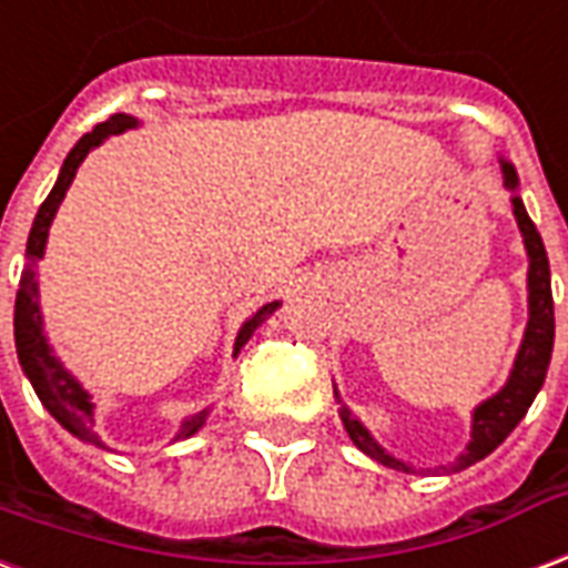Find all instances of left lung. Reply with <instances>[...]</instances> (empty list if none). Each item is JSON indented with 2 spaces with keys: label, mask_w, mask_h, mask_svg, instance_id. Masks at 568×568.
Instances as JSON below:
<instances>
[{
  "label": "left lung",
  "mask_w": 568,
  "mask_h": 568,
  "mask_svg": "<svg viewBox=\"0 0 568 568\" xmlns=\"http://www.w3.org/2000/svg\"><path fill=\"white\" fill-rule=\"evenodd\" d=\"M503 178H506V186H518V178H515V168L503 165ZM511 207H515V220L520 225V234H524V243H527V255H530V322H527V334H524V343H520L518 361H515V369H511V379L506 382V388L499 390L497 397H490L476 409L473 415V443L466 448V455H460L455 464L443 466V473H460L466 466H473L476 460L487 457L494 448H497L503 439H506L518 422L527 415L530 403L536 400L541 382H545V373H548V364H551V348H554V297H551V271H548V255H545V246H541V237L532 220L527 216V210L520 204V199H511ZM339 418H343V427L352 443L358 445L361 452L373 460H379L382 466H390V469H403V473H415L413 466L400 464L397 457H390L382 452L379 445L373 443V436L361 427V422L352 418L346 406L339 409Z\"/></svg>",
  "instance_id": "1"
}]
</instances>
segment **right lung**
Wrapping results in <instances>:
<instances>
[{"instance_id":"right-lung-1","label":"right lung","mask_w":568,"mask_h":568,"mask_svg":"<svg viewBox=\"0 0 568 568\" xmlns=\"http://www.w3.org/2000/svg\"><path fill=\"white\" fill-rule=\"evenodd\" d=\"M134 120L132 116H125V113H113L108 116L104 123L92 125V132H87L74 144L69 155H65V162H62L60 180H57V186L50 189V195L44 199V204L38 207V216L32 222V231H29V243H27V267L20 273V288H17V301H14V343H17V358H20V367L32 382V388H36L38 400L48 406V413L57 418V422L71 430L74 436H81L83 443L92 445H102L99 443V436L92 434V403L90 394L78 385V382L71 379L65 367H62L57 355L50 352L48 339L41 334V313H38V283H36V262L44 255V243H48V229L50 222H53V213L60 207V201L65 199V189L71 186V180L78 174V165H81L87 153H90L92 146H99L108 138V134H120L125 129H132ZM276 304H264L255 316L241 327V334H237V346H234V355L241 352V346L246 339L252 337V331L262 325L264 318L271 316ZM204 415L199 413L192 415L183 422L180 427V436L195 434L204 422Z\"/></svg>"}]
</instances>
